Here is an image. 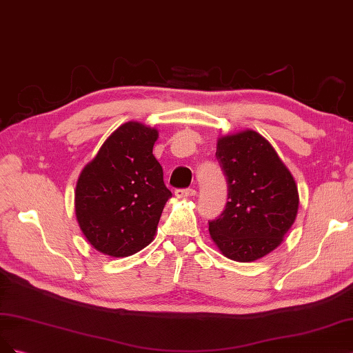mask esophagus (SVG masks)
Listing matches in <instances>:
<instances>
[{
	"label": "esophagus",
	"mask_w": 353,
	"mask_h": 353,
	"mask_svg": "<svg viewBox=\"0 0 353 353\" xmlns=\"http://www.w3.org/2000/svg\"><path fill=\"white\" fill-rule=\"evenodd\" d=\"M195 189H192V188H186V189H177L176 192H174V195L177 196V198H190V196H195Z\"/></svg>",
	"instance_id": "1"
}]
</instances>
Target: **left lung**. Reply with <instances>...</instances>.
<instances>
[{"label":"left lung","mask_w":353,"mask_h":353,"mask_svg":"<svg viewBox=\"0 0 353 353\" xmlns=\"http://www.w3.org/2000/svg\"><path fill=\"white\" fill-rule=\"evenodd\" d=\"M215 157L227 180V203L210 221L220 252L252 263L274 251L290 230L299 208L298 186L274 148L254 130L219 139Z\"/></svg>","instance_id":"1"}]
</instances>
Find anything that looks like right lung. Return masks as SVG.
Returning a JSON list of instances; mask_svg holds the SVG:
<instances>
[{
	"mask_svg": "<svg viewBox=\"0 0 353 353\" xmlns=\"http://www.w3.org/2000/svg\"><path fill=\"white\" fill-rule=\"evenodd\" d=\"M157 138V129L124 123L79 176L76 219L88 242L104 255L130 256L154 241L172 198L152 154Z\"/></svg>",
	"mask_w": 353,
	"mask_h": 353,
	"instance_id": "1",
	"label": "right lung"
}]
</instances>
